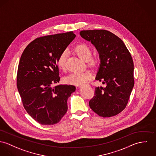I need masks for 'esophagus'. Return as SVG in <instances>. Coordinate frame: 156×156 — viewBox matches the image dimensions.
<instances>
[{
	"label": "esophagus",
	"instance_id": "1",
	"mask_svg": "<svg viewBox=\"0 0 156 156\" xmlns=\"http://www.w3.org/2000/svg\"><path fill=\"white\" fill-rule=\"evenodd\" d=\"M78 87H81V86H82V85H78Z\"/></svg>",
	"mask_w": 156,
	"mask_h": 156
}]
</instances>
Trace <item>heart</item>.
<instances>
[{
	"label": "heart",
	"instance_id": "heart-1",
	"mask_svg": "<svg viewBox=\"0 0 156 156\" xmlns=\"http://www.w3.org/2000/svg\"><path fill=\"white\" fill-rule=\"evenodd\" d=\"M74 52L83 60L87 62L88 66L95 68L98 63V57L96 55L92 56L91 48L85 44H80L73 48ZM68 56L66 50H63L57 59V65L61 69L64 70L66 67V62ZM91 78V74L88 72H72L65 79L66 83L73 85H81Z\"/></svg>",
	"mask_w": 156,
	"mask_h": 156
}]
</instances>
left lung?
<instances>
[{
	"instance_id": "8db88e82",
	"label": "left lung",
	"mask_w": 156,
	"mask_h": 156,
	"mask_svg": "<svg viewBox=\"0 0 156 156\" xmlns=\"http://www.w3.org/2000/svg\"><path fill=\"white\" fill-rule=\"evenodd\" d=\"M80 34L98 50L100 65L96 80L106 85L95 88L90 107L100 116H114L126 108L134 85L131 53L120 38L108 30H83Z\"/></svg>"
}]
</instances>
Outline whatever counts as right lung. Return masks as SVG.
<instances>
[{
	"label": "right lung",
	"mask_w": 156,
	"mask_h": 156,
	"mask_svg": "<svg viewBox=\"0 0 156 156\" xmlns=\"http://www.w3.org/2000/svg\"><path fill=\"white\" fill-rule=\"evenodd\" d=\"M72 31L37 38L24 49L20 58L16 85L27 112L38 123H58L68 110L67 100L75 87L59 85L57 59L75 38Z\"/></svg>",
	"instance_id": "right-lung-1"
}]
</instances>
